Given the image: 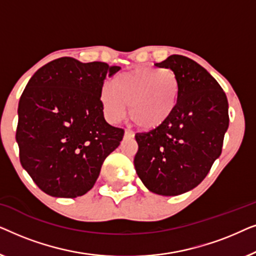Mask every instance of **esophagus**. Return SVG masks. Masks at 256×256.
<instances>
[{
    "label": "esophagus",
    "mask_w": 256,
    "mask_h": 256,
    "mask_svg": "<svg viewBox=\"0 0 256 256\" xmlns=\"http://www.w3.org/2000/svg\"><path fill=\"white\" fill-rule=\"evenodd\" d=\"M135 136L134 132H132V130H124V138H132Z\"/></svg>",
    "instance_id": "esophagus-1"
}]
</instances>
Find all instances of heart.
Instances as JSON below:
<instances>
[{
	"instance_id": "1",
	"label": "heart",
	"mask_w": 256,
	"mask_h": 256,
	"mask_svg": "<svg viewBox=\"0 0 256 256\" xmlns=\"http://www.w3.org/2000/svg\"><path fill=\"white\" fill-rule=\"evenodd\" d=\"M180 80L170 68H136L114 76L112 90L100 92L106 118L113 124L129 115L143 129L158 127L170 116L180 96Z\"/></svg>"
}]
</instances>
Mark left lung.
Segmentation results:
<instances>
[{
	"label": "left lung",
	"instance_id": "8db88e82",
	"mask_svg": "<svg viewBox=\"0 0 256 256\" xmlns=\"http://www.w3.org/2000/svg\"><path fill=\"white\" fill-rule=\"evenodd\" d=\"M155 65L176 73L180 96L162 124L135 135L134 166L149 191L178 196L200 184L222 154L228 102L218 82L192 59L172 54Z\"/></svg>",
	"mask_w": 256,
	"mask_h": 256
}]
</instances>
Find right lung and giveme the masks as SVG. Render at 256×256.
Masks as SVG:
<instances>
[{
  "label": "right lung",
  "mask_w": 256,
  "mask_h": 256,
  "mask_svg": "<svg viewBox=\"0 0 256 256\" xmlns=\"http://www.w3.org/2000/svg\"><path fill=\"white\" fill-rule=\"evenodd\" d=\"M120 66L62 57L42 66L18 104L20 160L37 186L58 198L88 192L124 129L104 118L100 92Z\"/></svg>",
  "instance_id": "1"
}]
</instances>
